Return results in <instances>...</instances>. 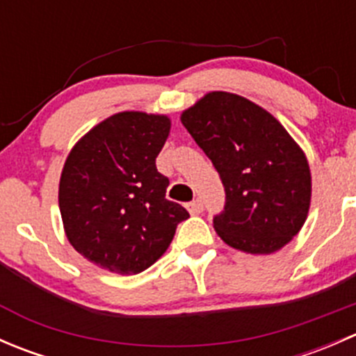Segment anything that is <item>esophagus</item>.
Listing matches in <instances>:
<instances>
[{"label": "esophagus", "instance_id": "obj_1", "mask_svg": "<svg viewBox=\"0 0 356 356\" xmlns=\"http://www.w3.org/2000/svg\"><path fill=\"white\" fill-rule=\"evenodd\" d=\"M186 208H188V211L191 215H198V213H201V211H203V201L195 200V201H191V203L186 204Z\"/></svg>", "mask_w": 356, "mask_h": 356}]
</instances>
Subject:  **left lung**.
<instances>
[{"label":"left lung","mask_w":356,"mask_h":356,"mask_svg":"<svg viewBox=\"0 0 356 356\" xmlns=\"http://www.w3.org/2000/svg\"><path fill=\"white\" fill-rule=\"evenodd\" d=\"M181 122L224 184L217 234L251 254L288 245L307 220L312 177L307 156L279 120L243 96L213 91L182 111Z\"/></svg>","instance_id":"8db88e82"}]
</instances>
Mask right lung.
<instances>
[{
    "label": "right lung",
    "instance_id": "add662e5",
    "mask_svg": "<svg viewBox=\"0 0 356 356\" xmlns=\"http://www.w3.org/2000/svg\"><path fill=\"white\" fill-rule=\"evenodd\" d=\"M170 118L122 111L92 127L72 148L60 177V213L75 251L98 267L139 274L167 251L189 217L168 201L156 156Z\"/></svg>",
    "mask_w": 356,
    "mask_h": 356
}]
</instances>
